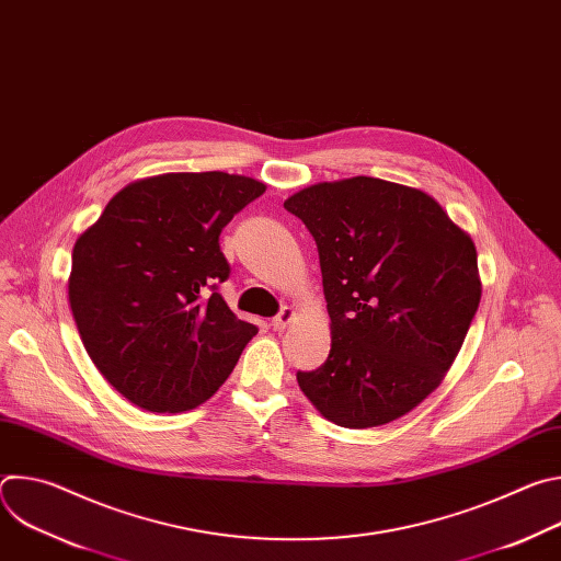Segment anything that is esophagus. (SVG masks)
I'll return each instance as SVG.
<instances>
[{
    "instance_id": "1",
    "label": "esophagus",
    "mask_w": 561,
    "mask_h": 561,
    "mask_svg": "<svg viewBox=\"0 0 561 561\" xmlns=\"http://www.w3.org/2000/svg\"><path fill=\"white\" fill-rule=\"evenodd\" d=\"M293 319H295V308H290V306H284L282 310H279V314L273 319V329L275 331H284L290 322H293Z\"/></svg>"
}]
</instances>
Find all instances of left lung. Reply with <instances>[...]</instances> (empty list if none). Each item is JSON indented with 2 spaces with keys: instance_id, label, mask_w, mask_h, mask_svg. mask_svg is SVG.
<instances>
[{
  "instance_id": "8db88e82",
  "label": "left lung",
  "mask_w": 561,
  "mask_h": 561,
  "mask_svg": "<svg viewBox=\"0 0 561 561\" xmlns=\"http://www.w3.org/2000/svg\"><path fill=\"white\" fill-rule=\"evenodd\" d=\"M314 237L331 355L297 373L329 422L411 413L453 366L482 299L477 251L435 197L377 178L312 184L284 202Z\"/></svg>"
}]
</instances>
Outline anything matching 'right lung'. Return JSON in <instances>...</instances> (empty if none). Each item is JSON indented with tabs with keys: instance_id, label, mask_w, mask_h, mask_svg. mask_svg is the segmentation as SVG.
<instances>
[{
	"instance_id": "add662e5",
	"label": "right lung",
	"mask_w": 561,
	"mask_h": 561,
	"mask_svg": "<svg viewBox=\"0 0 561 561\" xmlns=\"http://www.w3.org/2000/svg\"><path fill=\"white\" fill-rule=\"evenodd\" d=\"M264 191L221 171L154 175L124 186L77 237L68 301L79 337L135 407L204 404L257 335L217 290L230 273L219 232Z\"/></svg>"
}]
</instances>
